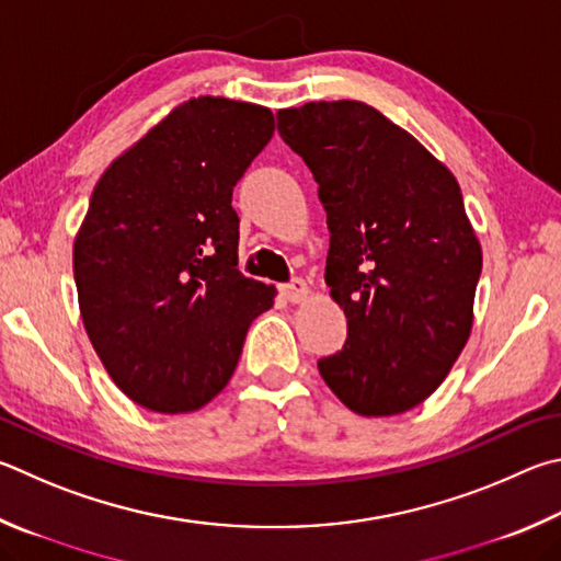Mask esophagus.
Masks as SVG:
<instances>
[{"mask_svg":"<svg viewBox=\"0 0 561 561\" xmlns=\"http://www.w3.org/2000/svg\"><path fill=\"white\" fill-rule=\"evenodd\" d=\"M282 294H284V299L287 301H291V304H299V301H304V299H309L311 297V287L304 279H291L289 284H284L282 287Z\"/></svg>","mask_w":561,"mask_h":561,"instance_id":"34e87169","label":"esophagus"}]
</instances>
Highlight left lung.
Here are the masks:
<instances>
[{"mask_svg": "<svg viewBox=\"0 0 561 561\" xmlns=\"http://www.w3.org/2000/svg\"><path fill=\"white\" fill-rule=\"evenodd\" d=\"M277 129L319 183L325 284L348 319L321 378L355 414L412 410L444 382L473 325L483 252L458 181L358 100L279 110Z\"/></svg>", "mask_w": 561, "mask_h": 561, "instance_id": "8db88e82", "label": "left lung"}]
</instances>
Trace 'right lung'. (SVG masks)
<instances>
[{
    "label": "right lung",
    "instance_id": "add662e5",
    "mask_svg": "<svg viewBox=\"0 0 561 561\" xmlns=\"http://www.w3.org/2000/svg\"><path fill=\"white\" fill-rule=\"evenodd\" d=\"M274 135L272 110L201 95L174 107L95 183L73 242L88 339L131 402L181 414L236 370L277 289L238 270L232 188Z\"/></svg>",
    "mask_w": 561,
    "mask_h": 561
}]
</instances>
